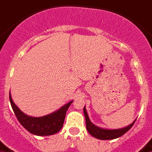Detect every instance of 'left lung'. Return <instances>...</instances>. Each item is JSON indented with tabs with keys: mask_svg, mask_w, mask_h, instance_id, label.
Here are the masks:
<instances>
[{
	"mask_svg": "<svg viewBox=\"0 0 152 152\" xmlns=\"http://www.w3.org/2000/svg\"><path fill=\"white\" fill-rule=\"evenodd\" d=\"M84 114L85 116V121H86V128L88 130V132L89 133L91 136H93L94 137H96L97 139H100V140H113V139L118 138L120 137L123 136V135L126 133L133 126V125L134 124L136 119L134 121H133V123L127 126L123 127V128L120 129H113V130H109V129H103L101 127L94 125L91 122L88 113L86 111L85 106L84 107Z\"/></svg>",
	"mask_w": 152,
	"mask_h": 152,
	"instance_id": "obj_1",
	"label": "left lung"
}]
</instances>
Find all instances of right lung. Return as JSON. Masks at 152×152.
<instances>
[{
  "label": "right lung",
  "instance_id": "1",
  "mask_svg": "<svg viewBox=\"0 0 152 152\" xmlns=\"http://www.w3.org/2000/svg\"><path fill=\"white\" fill-rule=\"evenodd\" d=\"M9 99L12 110L20 124L28 132L37 136H49L59 132L64 122L67 110L73 102V101L69 102L58 110L46 116L32 117L20 110L12 100L11 93H9Z\"/></svg>",
  "mask_w": 152,
  "mask_h": 152
}]
</instances>
